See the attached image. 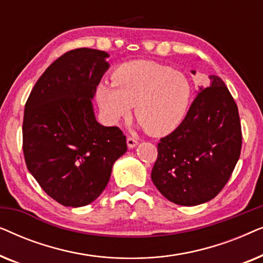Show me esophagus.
I'll return each instance as SVG.
<instances>
[{"label": "esophagus", "mask_w": 263, "mask_h": 263, "mask_svg": "<svg viewBox=\"0 0 263 263\" xmlns=\"http://www.w3.org/2000/svg\"><path fill=\"white\" fill-rule=\"evenodd\" d=\"M127 145H128L129 148H134V147L138 145V140L134 139V138H130V136H129V138H127Z\"/></svg>", "instance_id": "1"}]
</instances>
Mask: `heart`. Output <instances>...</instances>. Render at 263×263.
Returning <instances> with one entry per match:
<instances>
[{"label":"heart","mask_w":263,"mask_h":263,"mask_svg":"<svg viewBox=\"0 0 263 263\" xmlns=\"http://www.w3.org/2000/svg\"><path fill=\"white\" fill-rule=\"evenodd\" d=\"M193 87L182 71L138 60L122 64L112 74V85H100L97 100L111 123L128 116L135 118L149 135L164 136L179 127L188 112Z\"/></svg>","instance_id":"1"}]
</instances>
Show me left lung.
Segmentation results:
<instances>
[{
    "label": "left lung",
    "instance_id": "8db88e82",
    "mask_svg": "<svg viewBox=\"0 0 263 263\" xmlns=\"http://www.w3.org/2000/svg\"><path fill=\"white\" fill-rule=\"evenodd\" d=\"M195 74V70H192ZM178 128L160 139L152 181L168 201L196 206L218 195L240 156L238 107L224 81L211 75Z\"/></svg>",
    "mask_w": 263,
    "mask_h": 263
}]
</instances>
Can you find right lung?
I'll return each instance as SVG.
<instances>
[{"mask_svg": "<svg viewBox=\"0 0 263 263\" xmlns=\"http://www.w3.org/2000/svg\"><path fill=\"white\" fill-rule=\"evenodd\" d=\"M109 53L81 48L48 67L30 93L24 112L23 149L28 171L42 189L67 207H82L109 183L127 152L120 128L96 120L92 99Z\"/></svg>", "mask_w": 263, "mask_h": 263, "instance_id": "right-lung-1", "label": "right lung"}]
</instances>
